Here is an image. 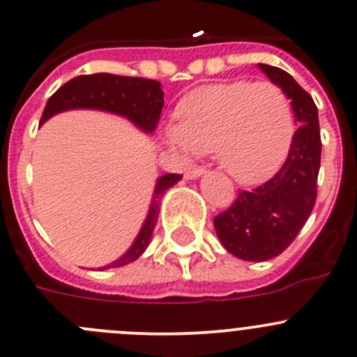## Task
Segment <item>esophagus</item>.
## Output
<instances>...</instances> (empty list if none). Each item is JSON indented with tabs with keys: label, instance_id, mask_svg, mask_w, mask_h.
Here are the masks:
<instances>
[{
	"label": "esophagus",
	"instance_id": "esophagus-1",
	"mask_svg": "<svg viewBox=\"0 0 357 357\" xmlns=\"http://www.w3.org/2000/svg\"><path fill=\"white\" fill-rule=\"evenodd\" d=\"M202 174H204V169H202V167H192V169H188V171L185 172V178L186 179H197V178H201Z\"/></svg>",
	"mask_w": 357,
	"mask_h": 357
}]
</instances>
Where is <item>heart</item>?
Here are the masks:
<instances>
[{
    "label": "heart",
    "mask_w": 357,
    "mask_h": 357,
    "mask_svg": "<svg viewBox=\"0 0 357 357\" xmlns=\"http://www.w3.org/2000/svg\"><path fill=\"white\" fill-rule=\"evenodd\" d=\"M178 123L165 144L183 158L215 153L218 165L243 185L271 178L294 141V111L273 82L232 81L202 86L178 103Z\"/></svg>",
    "instance_id": "1"
}]
</instances>
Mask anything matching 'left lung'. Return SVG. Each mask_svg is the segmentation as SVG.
<instances>
[{
  "instance_id": "1",
  "label": "left lung",
  "mask_w": 357,
  "mask_h": 357,
  "mask_svg": "<svg viewBox=\"0 0 357 357\" xmlns=\"http://www.w3.org/2000/svg\"><path fill=\"white\" fill-rule=\"evenodd\" d=\"M269 81L287 93L296 125L284 167L252 192L241 190L215 218V231L229 254L250 262L276 257L296 239L317 199L321 130L314 98L285 70L259 63Z\"/></svg>"
}]
</instances>
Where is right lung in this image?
Segmentation results:
<instances>
[{
    "instance_id": "obj_1",
    "label": "right lung",
    "mask_w": 357,
    "mask_h": 357,
    "mask_svg": "<svg viewBox=\"0 0 357 357\" xmlns=\"http://www.w3.org/2000/svg\"><path fill=\"white\" fill-rule=\"evenodd\" d=\"M162 107L163 91L158 81L125 77V75H112V73H93V75H81V77H75L63 84L49 98L47 105L43 109L40 125L63 111L96 109V111L123 116L144 133H153L158 125ZM181 178V174H163L156 179L148 216H146L135 241L121 257L116 259L111 264L98 268L100 271L109 268H121V266L137 261L144 254L153 231H155L156 220H158L160 199Z\"/></svg>"
}]
</instances>
